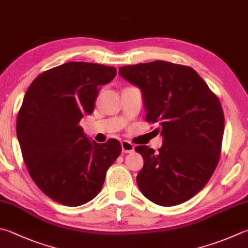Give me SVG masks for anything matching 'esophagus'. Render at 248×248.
<instances>
[{
	"instance_id": "obj_1",
	"label": "esophagus",
	"mask_w": 248,
	"mask_h": 248,
	"mask_svg": "<svg viewBox=\"0 0 248 248\" xmlns=\"http://www.w3.org/2000/svg\"><path fill=\"white\" fill-rule=\"evenodd\" d=\"M121 147H123L124 153H132L134 151V145L129 141H123L121 142Z\"/></svg>"
}]
</instances>
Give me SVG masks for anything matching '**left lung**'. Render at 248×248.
Masks as SVG:
<instances>
[{"mask_svg":"<svg viewBox=\"0 0 248 248\" xmlns=\"http://www.w3.org/2000/svg\"><path fill=\"white\" fill-rule=\"evenodd\" d=\"M119 75L142 91L147 123L158 124L163 136L155 153L136 147L144 165L140 191L160 206L192 199L213 175L220 159L224 116L217 95L188 66L164 61L124 66Z\"/></svg>","mask_w":248,"mask_h":248,"instance_id":"obj_1","label":"left lung"}]
</instances>
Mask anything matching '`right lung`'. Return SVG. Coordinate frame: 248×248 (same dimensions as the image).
<instances>
[{
  "label": "right lung",
  "mask_w": 248,
  "mask_h": 248,
  "mask_svg": "<svg viewBox=\"0 0 248 248\" xmlns=\"http://www.w3.org/2000/svg\"><path fill=\"white\" fill-rule=\"evenodd\" d=\"M116 74L115 67L69 62L40 74L25 94L16 124L22 158L37 186L62 205L93 200L120 155L119 141L91 142L79 125Z\"/></svg>",
  "instance_id": "add662e5"
}]
</instances>
